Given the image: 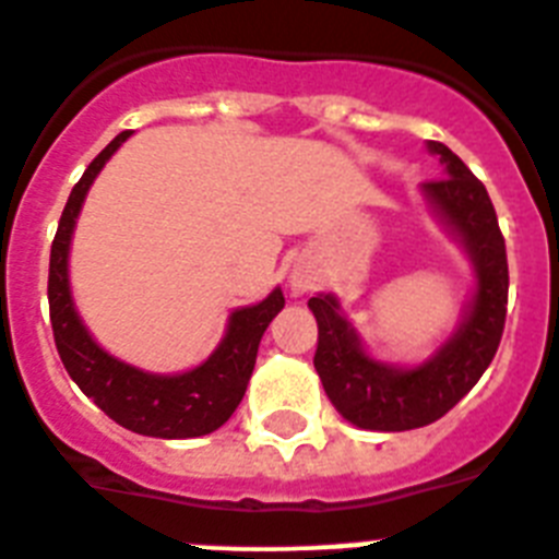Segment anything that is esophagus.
Listing matches in <instances>:
<instances>
[{"label": "esophagus", "instance_id": "esophagus-1", "mask_svg": "<svg viewBox=\"0 0 559 559\" xmlns=\"http://www.w3.org/2000/svg\"><path fill=\"white\" fill-rule=\"evenodd\" d=\"M313 283H316V276L310 274V271L305 269L290 271V290H294V294H305V290L313 288Z\"/></svg>", "mask_w": 559, "mask_h": 559}]
</instances>
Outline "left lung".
<instances>
[{
  "mask_svg": "<svg viewBox=\"0 0 559 559\" xmlns=\"http://www.w3.org/2000/svg\"><path fill=\"white\" fill-rule=\"evenodd\" d=\"M426 147L445 179L419 187V199L473 265V290L453 333L417 364H389L369 353L338 296L322 290L308 302L319 324L316 372L335 412L364 431H412L445 417L476 386L501 344L510 271L492 201L451 147Z\"/></svg>",
  "mask_w": 559,
  "mask_h": 559,
  "instance_id": "left-lung-1",
  "label": "left lung"
}]
</instances>
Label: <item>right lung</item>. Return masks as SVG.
<instances>
[{"label": "right lung", "mask_w": 559, "mask_h": 559, "mask_svg": "<svg viewBox=\"0 0 559 559\" xmlns=\"http://www.w3.org/2000/svg\"><path fill=\"white\" fill-rule=\"evenodd\" d=\"M128 136L131 131H122L97 153V159L86 167L63 206L61 224L49 251L47 288L56 347L69 378L122 428L156 439L204 437L218 431L240 406L254 372L260 338L271 319L285 308V296L276 285L260 302L231 310L218 347L199 367L185 372H147L97 344L75 305L72 280H69V251L88 190Z\"/></svg>", "instance_id": "add662e5"}]
</instances>
